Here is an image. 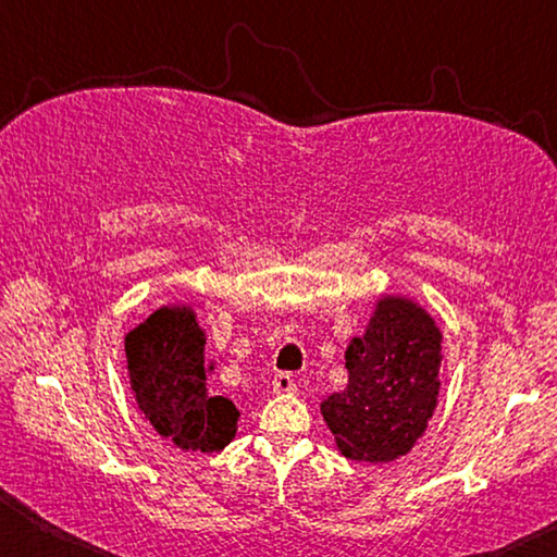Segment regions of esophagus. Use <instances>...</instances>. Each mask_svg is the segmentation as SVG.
Masks as SVG:
<instances>
[{"mask_svg": "<svg viewBox=\"0 0 557 557\" xmlns=\"http://www.w3.org/2000/svg\"><path fill=\"white\" fill-rule=\"evenodd\" d=\"M297 385H295V379H292V373H275V379H272V391L275 393H292L295 391Z\"/></svg>", "mask_w": 557, "mask_h": 557, "instance_id": "esophagus-1", "label": "esophagus"}]
</instances>
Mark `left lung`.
Listing matches in <instances>:
<instances>
[{"label": "left lung", "instance_id": "1", "mask_svg": "<svg viewBox=\"0 0 557 557\" xmlns=\"http://www.w3.org/2000/svg\"><path fill=\"white\" fill-rule=\"evenodd\" d=\"M442 334L432 317L385 297L346 348L348 385L322 403L338 449L356 461H393L422 437L437 405Z\"/></svg>", "mask_w": 557, "mask_h": 557}]
</instances>
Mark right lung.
<instances>
[{"label":"right lung","mask_w":557,"mask_h":557,"mask_svg":"<svg viewBox=\"0 0 557 557\" xmlns=\"http://www.w3.org/2000/svg\"><path fill=\"white\" fill-rule=\"evenodd\" d=\"M203 332L188 307H162L125 336L127 371L139 410L159 435L191 451H219L240 412L206 383Z\"/></svg>","instance_id":"obj_1"}]
</instances>
